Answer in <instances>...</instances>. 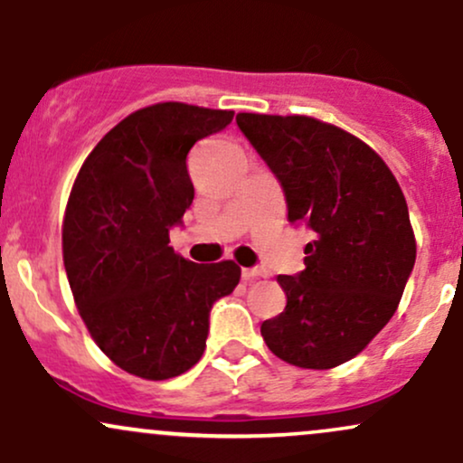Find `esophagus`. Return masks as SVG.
Masks as SVG:
<instances>
[{"label": "esophagus", "mask_w": 463, "mask_h": 463, "mask_svg": "<svg viewBox=\"0 0 463 463\" xmlns=\"http://www.w3.org/2000/svg\"><path fill=\"white\" fill-rule=\"evenodd\" d=\"M241 276H243V280H246V283H250V280L265 279V276H268V269H263V268H243Z\"/></svg>", "instance_id": "34e87169"}]
</instances>
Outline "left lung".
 I'll use <instances>...</instances> for the list:
<instances>
[{
  "instance_id": "obj_1",
  "label": "left lung",
  "mask_w": 463,
  "mask_h": 463,
  "mask_svg": "<svg viewBox=\"0 0 463 463\" xmlns=\"http://www.w3.org/2000/svg\"><path fill=\"white\" fill-rule=\"evenodd\" d=\"M237 126L279 178L287 220L316 232L300 274H280L285 311L261 324L279 359L342 365L392 320L416 263L405 195L383 158L307 115L239 113Z\"/></svg>"
}]
</instances>
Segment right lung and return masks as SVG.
<instances>
[{"mask_svg":"<svg viewBox=\"0 0 463 463\" xmlns=\"http://www.w3.org/2000/svg\"><path fill=\"white\" fill-rule=\"evenodd\" d=\"M232 110L161 102L135 110L80 167L62 220V261L78 313L99 350L146 381L198 364L209 313L235 289V261L194 263L169 246L194 202L187 154Z\"/></svg>","mask_w":463,"mask_h":463,"instance_id":"obj_1","label":"right lung"}]
</instances>
